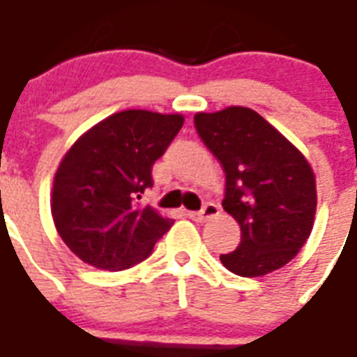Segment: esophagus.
Here are the masks:
<instances>
[{
    "mask_svg": "<svg viewBox=\"0 0 357 357\" xmlns=\"http://www.w3.org/2000/svg\"><path fill=\"white\" fill-rule=\"evenodd\" d=\"M218 214H220V206L214 204V202H206L199 212H187V216L191 218L193 222H206V220L218 216Z\"/></svg>",
    "mask_w": 357,
    "mask_h": 357,
    "instance_id": "1",
    "label": "esophagus"
}]
</instances>
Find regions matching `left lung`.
Returning <instances> with one entry per match:
<instances>
[{
    "label": "left lung",
    "instance_id": "8db88e82",
    "mask_svg": "<svg viewBox=\"0 0 357 357\" xmlns=\"http://www.w3.org/2000/svg\"><path fill=\"white\" fill-rule=\"evenodd\" d=\"M195 126L224 166L222 206L241 225L239 247L222 264L241 277L283 268L314 227L317 191L306 156L247 107L197 112Z\"/></svg>",
    "mask_w": 357,
    "mask_h": 357
}]
</instances>
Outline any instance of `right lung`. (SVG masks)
Segmentation results:
<instances>
[{
  "label": "right lung",
  "mask_w": 357,
  "mask_h": 357,
  "mask_svg": "<svg viewBox=\"0 0 357 357\" xmlns=\"http://www.w3.org/2000/svg\"><path fill=\"white\" fill-rule=\"evenodd\" d=\"M183 114L130 109L82 133L53 178L51 216L61 239L82 262L120 271L145 260L174 224L141 193L151 168L183 126Z\"/></svg>",
  "instance_id": "1"
}]
</instances>
